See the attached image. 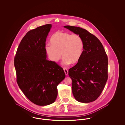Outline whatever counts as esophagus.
I'll list each match as a JSON object with an SVG mask.
<instances>
[{"label": "esophagus", "instance_id": "obj_1", "mask_svg": "<svg viewBox=\"0 0 125 125\" xmlns=\"http://www.w3.org/2000/svg\"><path fill=\"white\" fill-rule=\"evenodd\" d=\"M64 69V71L65 72V75H67L68 74V70L66 68H63Z\"/></svg>", "mask_w": 125, "mask_h": 125}]
</instances>
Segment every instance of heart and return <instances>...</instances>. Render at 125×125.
I'll use <instances>...</instances> for the list:
<instances>
[{"mask_svg":"<svg viewBox=\"0 0 125 125\" xmlns=\"http://www.w3.org/2000/svg\"><path fill=\"white\" fill-rule=\"evenodd\" d=\"M50 45L45 47L50 60L57 62L62 58L64 65L75 64L80 60L83 52V41L77 34L58 31L52 36Z\"/></svg>","mask_w":125,"mask_h":125,"instance_id":"b5f03b06","label":"heart"}]
</instances>
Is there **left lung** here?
<instances>
[{
	"label": "left lung",
	"instance_id": "left-lung-1",
	"mask_svg": "<svg viewBox=\"0 0 125 125\" xmlns=\"http://www.w3.org/2000/svg\"><path fill=\"white\" fill-rule=\"evenodd\" d=\"M64 27L80 36L83 42L80 60L68 71L73 94L79 102L95 101L108 79V58L105 50L99 39L87 30L74 26Z\"/></svg>",
	"mask_w": 125,
	"mask_h": 125
}]
</instances>
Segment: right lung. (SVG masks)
Wrapping results in <instances>:
<instances>
[{"label": "right lung", "mask_w": 125, "mask_h": 125, "mask_svg": "<svg viewBox=\"0 0 125 125\" xmlns=\"http://www.w3.org/2000/svg\"><path fill=\"white\" fill-rule=\"evenodd\" d=\"M52 24L29 31L21 40L14 58L18 86L36 105L45 106L55 101L57 86L65 78L63 68L47 59L45 42Z\"/></svg>", "instance_id": "add662e5"}]
</instances>
